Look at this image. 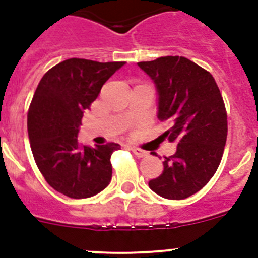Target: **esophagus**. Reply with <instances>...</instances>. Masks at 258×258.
<instances>
[{"label": "esophagus", "instance_id": "34e87169", "mask_svg": "<svg viewBox=\"0 0 258 258\" xmlns=\"http://www.w3.org/2000/svg\"><path fill=\"white\" fill-rule=\"evenodd\" d=\"M131 150H132V152H133V154L136 155V156H138V157H146V156H147V152H146L145 150L140 149V147H136V146H133V147H131Z\"/></svg>", "mask_w": 258, "mask_h": 258}]
</instances>
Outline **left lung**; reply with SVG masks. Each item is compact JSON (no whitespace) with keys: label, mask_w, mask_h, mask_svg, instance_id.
I'll use <instances>...</instances> for the list:
<instances>
[{"label":"left lung","mask_w":258,"mask_h":258,"mask_svg":"<svg viewBox=\"0 0 258 258\" xmlns=\"http://www.w3.org/2000/svg\"><path fill=\"white\" fill-rule=\"evenodd\" d=\"M156 84L164 136L177 142L174 155L149 186L157 195L182 200L202 190L218 169L227 138V112L220 89L208 71L184 56L140 61ZM152 155H156L154 152Z\"/></svg>","instance_id":"8db88e82"}]
</instances>
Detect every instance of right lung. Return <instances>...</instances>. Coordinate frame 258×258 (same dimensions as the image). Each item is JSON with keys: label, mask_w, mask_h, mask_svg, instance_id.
<instances>
[{"label": "right lung", "mask_w": 258, "mask_h": 258, "mask_svg": "<svg viewBox=\"0 0 258 258\" xmlns=\"http://www.w3.org/2000/svg\"><path fill=\"white\" fill-rule=\"evenodd\" d=\"M124 64L67 59L47 71L33 94L27 116L32 154L47 183L66 197H94L111 182V155L120 145L83 146L77 133L84 112Z\"/></svg>", "instance_id": "right-lung-1"}]
</instances>
